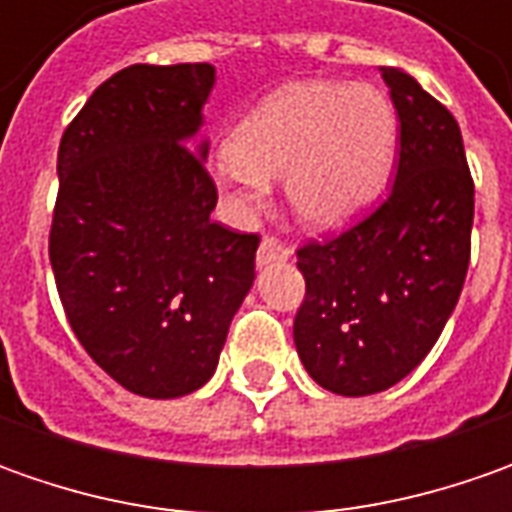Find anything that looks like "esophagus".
Returning <instances> with one entry per match:
<instances>
[{
  "label": "esophagus",
  "mask_w": 512,
  "mask_h": 512,
  "mask_svg": "<svg viewBox=\"0 0 512 512\" xmlns=\"http://www.w3.org/2000/svg\"><path fill=\"white\" fill-rule=\"evenodd\" d=\"M287 256H290V247L282 245L276 236H265L262 245H259V253H256V265L265 267L270 262H285Z\"/></svg>",
  "instance_id": "34e87169"
}]
</instances>
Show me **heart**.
Masks as SVG:
<instances>
[{
    "label": "heart",
    "mask_w": 512,
    "mask_h": 512,
    "mask_svg": "<svg viewBox=\"0 0 512 512\" xmlns=\"http://www.w3.org/2000/svg\"><path fill=\"white\" fill-rule=\"evenodd\" d=\"M396 133L393 102L379 88L293 82L247 113L210 170L239 213L265 207L270 179H285L290 210L327 230L382 193Z\"/></svg>",
    "instance_id": "obj_1"
}]
</instances>
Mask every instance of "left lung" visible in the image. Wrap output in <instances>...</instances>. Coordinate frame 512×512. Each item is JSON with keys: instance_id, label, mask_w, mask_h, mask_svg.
Segmentation results:
<instances>
[{"instance_id": "8db88e82", "label": "left lung", "mask_w": 512, "mask_h": 512, "mask_svg": "<svg viewBox=\"0 0 512 512\" xmlns=\"http://www.w3.org/2000/svg\"><path fill=\"white\" fill-rule=\"evenodd\" d=\"M399 113L396 179L342 236L305 245L293 322L310 379L339 396L402 382L430 353L470 265L473 179L453 113L402 68H379Z\"/></svg>"}]
</instances>
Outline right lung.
<instances>
[{"mask_svg": "<svg viewBox=\"0 0 512 512\" xmlns=\"http://www.w3.org/2000/svg\"><path fill=\"white\" fill-rule=\"evenodd\" d=\"M213 65H130L93 90L59 145L50 267L76 339L145 399L210 382L256 279L259 236L210 219Z\"/></svg>", "mask_w": 512, "mask_h": 512, "instance_id": "obj_1", "label": "right lung"}]
</instances>
